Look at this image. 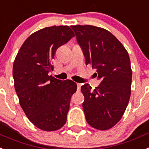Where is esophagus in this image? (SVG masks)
Returning a JSON list of instances; mask_svg holds the SVG:
<instances>
[{
  "instance_id": "obj_1",
  "label": "esophagus",
  "mask_w": 149,
  "mask_h": 149,
  "mask_svg": "<svg viewBox=\"0 0 149 149\" xmlns=\"http://www.w3.org/2000/svg\"><path fill=\"white\" fill-rule=\"evenodd\" d=\"M80 88H81V84L80 83H77V90H78V91H79V90H80Z\"/></svg>"
}]
</instances>
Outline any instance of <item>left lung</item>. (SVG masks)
Returning <instances> with one entry per match:
<instances>
[{"label":"left lung","instance_id":"1","mask_svg":"<svg viewBox=\"0 0 149 149\" xmlns=\"http://www.w3.org/2000/svg\"><path fill=\"white\" fill-rule=\"evenodd\" d=\"M86 57V64L97 69L101 83L95 89L81 87L86 121L100 130L112 128L123 117L131 93L132 70L128 52L113 34L90 26H70Z\"/></svg>","mask_w":149,"mask_h":149}]
</instances>
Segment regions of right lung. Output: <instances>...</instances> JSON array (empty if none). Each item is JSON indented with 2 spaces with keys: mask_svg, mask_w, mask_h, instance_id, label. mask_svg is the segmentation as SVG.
Instances as JSON below:
<instances>
[{
  "mask_svg": "<svg viewBox=\"0 0 149 149\" xmlns=\"http://www.w3.org/2000/svg\"><path fill=\"white\" fill-rule=\"evenodd\" d=\"M75 35L67 26L45 27L22 44L13 66L14 87L26 117L38 128L57 130L67 122L71 96L77 86L48 76L57 49Z\"/></svg>",
  "mask_w": 149,
  "mask_h": 149,
  "instance_id": "right-lung-1",
  "label": "right lung"
}]
</instances>
